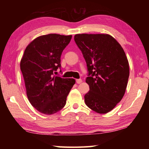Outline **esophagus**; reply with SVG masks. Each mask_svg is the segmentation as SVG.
<instances>
[{
	"label": "esophagus",
	"mask_w": 149,
	"mask_h": 149,
	"mask_svg": "<svg viewBox=\"0 0 149 149\" xmlns=\"http://www.w3.org/2000/svg\"><path fill=\"white\" fill-rule=\"evenodd\" d=\"M81 82H82V80L81 79H76V83H77V84H80Z\"/></svg>",
	"instance_id": "34e87169"
}]
</instances>
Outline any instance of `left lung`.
<instances>
[{"instance_id":"left-lung-1","label":"left lung","mask_w":149,"mask_h":149,"mask_svg":"<svg viewBox=\"0 0 149 149\" xmlns=\"http://www.w3.org/2000/svg\"><path fill=\"white\" fill-rule=\"evenodd\" d=\"M74 40L89 72L85 104L96 112L107 114L122 99L127 87L130 66L124 50L108 34H77Z\"/></svg>"}]
</instances>
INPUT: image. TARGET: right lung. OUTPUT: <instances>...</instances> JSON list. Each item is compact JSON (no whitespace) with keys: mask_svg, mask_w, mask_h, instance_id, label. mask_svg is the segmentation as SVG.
Returning a JSON list of instances; mask_svg holds the SVG:
<instances>
[{"mask_svg":"<svg viewBox=\"0 0 149 149\" xmlns=\"http://www.w3.org/2000/svg\"><path fill=\"white\" fill-rule=\"evenodd\" d=\"M72 37L48 34L37 37L27 45L20 61L29 101L44 114H53L64 107L75 83L72 78L53 74L61 67L60 56Z\"/></svg>","mask_w":149,"mask_h":149,"instance_id":"add662e5","label":"right lung"}]
</instances>
